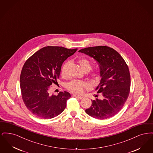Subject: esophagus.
<instances>
[{
	"label": "esophagus",
	"mask_w": 153,
	"mask_h": 153,
	"mask_svg": "<svg viewBox=\"0 0 153 153\" xmlns=\"http://www.w3.org/2000/svg\"><path fill=\"white\" fill-rule=\"evenodd\" d=\"M73 97L77 98V99H82V96H77V95H73Z\"/></svg>",
	"instance_id": "34e87169"
}]
</instances>
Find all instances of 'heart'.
Returning a JSON list of instances; mask_svg holds the SVG:
<instances>
[{
	"mask_svg": "<svg viewBox=\"0 0 153 153\" xmlns=\"http://www.w3.org/2000/svg\"><path fill=\"white\" fill-rule=\"evenodd\" d=\"M79 62L82 69L85 72H89L92 68V64L91 61L87 58H80L79 59ZM67 65V62L63 64L61 70V74L62 77H65L66 76V68ZM91 77L95 80H99L100 77V72L99 71H95L91 73ZM88 85L86 82L84 81L73 80L69 82L66 88L70 92L74 94L80 95L82 92L84 88L87 87Z\"/></svg>",
	"mask_w": 153,
	"mask_h": 153,
	"instance_id": "1",
	"label": "heart"
}]
</instances>
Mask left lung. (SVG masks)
<instances>
[{
  "mask_svg": "<svg viewBox=\"0 0 153 153\" xmlns=\"http://www.w3.org/2000/svg\"><path fill=\"white\" fill-rule=\"evenodd\" d=\"M79 51L99 63L102 77L96 91L104 98L92 100V105L85 112L101 120L114 117L123 108L130 94L131 78L128 65L117 51L108 46L89 47Z\"/></svg>",
  "mask_w": 153,
  "mask_h": 153,
  "instance_id": "left-lung-1",
  "label": "left lung"
}]
</instances>
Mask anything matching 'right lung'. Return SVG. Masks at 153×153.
Wrapping results in <instances>:
<instances>
[{
    "label": "right lung",
    "mask_w": 153,
    "mask_h": 153,
    "mask_svg": "<svg viewBox=\"0 0 153 153\" xmlns=\"http://www.w3.org/2000/svg\"><path fill=\"white\" fill-rule=\"evenodd\" d=\"M77 50L48 46L26 60L20 76V87L25 105L33 115L51 119L64 111L70 94L64 91L51 95L49 91L59 79L64 61Z\"/></svg>",
    "instance_id": "1"
}]
</instances>
